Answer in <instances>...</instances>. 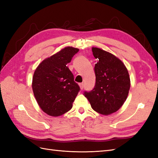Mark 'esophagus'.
Masks as SVG:
<instances>
[{"label":"esophagus","instance_id":"1","mask_svg":"<svg viewBox=\"0 0 158 158\" xmlns=\"http://www.w3.org/2000/svg\"><path fill=\"white\" fill-rule=\"evenodd\" d=\"M79 87H80V89H83V87H84V85H83V83H80Z\"/></svg>","mask_w":158,"mask_h":158}]
</instances>
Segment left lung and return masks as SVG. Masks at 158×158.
<instances>
[{
  "mask_svg": "<svg viewBox=\"0 0 158 158\" xmlns=\"http://www.w3.org/2000/svg\"><path fill=\"white\" fill-rule=\"evenodd\" d=\"M95 64L96 85L84 95L92 108L100 114L109 115L117 111L125 102L130 88L127 69L121 60L100 48H92Z\"/></svg>",
  "mask_w": 158,
  "mask_h": 158,
  "instance_id": "1",
  "label": "left lung"
}]
</instances>
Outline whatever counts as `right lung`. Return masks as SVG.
Listing matches in <instances>:
<instances>
[{
	"instance_id": "add662e5",
	"label": "right lung",
	"mask_w": 158,
	"mask_h": 158,
	"mask_svg": "<svg viewBox=\"0 0 158 158\" xmlns=\"http://www.w3.org/2000/svg\"><path fill=\"white\" fill-rule=\"evenodd\" d=\"M79 49L66 47L43 60L36 67L32 88L40 108L48 115L58 117L72 109L79 91L67 67Z\"/></svg>"
}]
</instances>
